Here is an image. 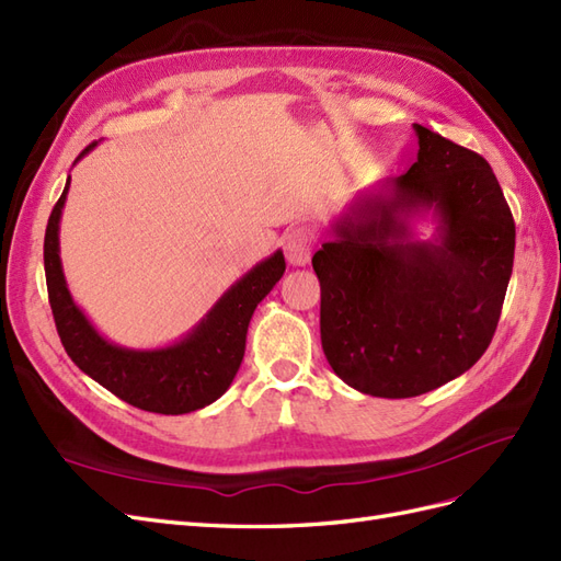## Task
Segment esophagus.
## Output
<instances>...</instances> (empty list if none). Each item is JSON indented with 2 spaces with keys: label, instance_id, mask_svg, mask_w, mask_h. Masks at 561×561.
Listing matches in <instances>:
<instances>
[{
  "label": "esophagus",
  "instance_id": "esophagus-1",
  "mask_svg": "<svg viewBox=\"0 0 561 561\" xmlns=\"http://www.w3.org/2000/svg\"><path fill=\"white\" fill-rule=\"evenodd\" d=\"M285 256L293 266H305L311 260L313 250V236L309 229H293L285 236Z\"/></svg>",
  "mask_w": 561,
  "mask_h": 561
}]
</instances>
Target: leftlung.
Listing matches in <instances>:
<instances>
[{
    "label": "left lung",
    "instance_id": "1",
    "mask_svg": "<svg viewBox=\"0 0 561 561\" xmlns=\"http://www.w3.org/2000/svg\"><path fill=\"white\" fill-rule=\"evenodd\" d=\"M417 160L360 198L313 254L321 342L340 380L380 399L432 391L489 350L514 262V219L491 164L422 125ZM432 208L434 241L407 221Z\"/></svg>",
    "mask_w": 561,
    "mask_h": 561
}]
</instances>
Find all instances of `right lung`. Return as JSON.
Instances as JSON below:
<instances>
[{
	"label": "right lung",
	"instance_id": "right-lung-1",
	"mask_svg": "<svg viewBox=\"0 0 561 561\" xmlns=\"http://www.w3.org/2000/svg\"><path fill=\"white\" fill-rule=\"evenodd\" d=\"M96 144H89L87 156ZM78 158V160H80ZM66 188L51 209L44 233V274L58 337L75 366L117 399L148 413L184 415L217 401L231 387L245 356V337L256 305L274 290L285 271L283 252L256 264L224 293L211 311L188 335L164 350H125L101 337L75 305L58 256V221L66 205Z\"/></svg>",
	"mask_w": 561,
	"mask_h": 561
}]
</instances>
